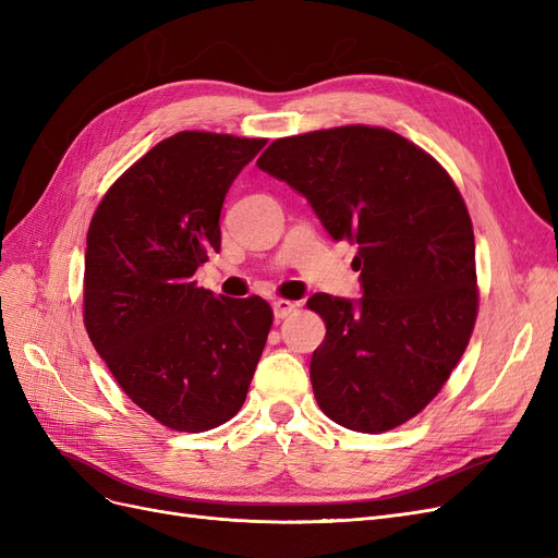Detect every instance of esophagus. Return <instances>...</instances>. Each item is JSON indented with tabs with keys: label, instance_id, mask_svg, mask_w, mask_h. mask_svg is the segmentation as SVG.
I'll return each mask as SVG.
<instances>
[{
	"label": "esophagus",
	"instance_id": "esophagus-1",
	"mask_svg": "<svg viewBox=\"0 0 558 558\" xmlns=\"http://www.w3.org/2000/svg\"><path fill=\"white\" fill-rule=\"evenodd\" d=\"M295 307H298V302H291V300H275L272 302V310H275L277 318H286L289 314H293Z\"/></svg>",
	"mask_w": 558,
	"mask_h": 558
}]
</instances>
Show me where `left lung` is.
Segmentation results:
<instances>
[{
	"label": "left lung",
	"instance_id": "8db88e82",
	"mask_svg": "<svg viewBox=\"0 0 558 558\" xmlns=\"http://www.w3.org/2000/svg\"><path fill=\"white\" fill-rule=\"evenodd\" d=\"M256 165L305 195L332 240L359 244L363 298L307 300L326 320L310 363L318 408L359 433L404 424L475 328V234L459 189L424 148L369 125L277 140Z\"/></svg>",
	"mask_w": 558,
	"mask_h": 558
}]
</instances>
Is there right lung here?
<instances>
[{
	"label": "right lung",
	"mask_w": 558,
	"mask_h": 558,
	"mask_svg": "<svg viewBox=\"0 0 558 558\" xmlns=\"http://www.w3.org/2000/svg\"><path fill=\"white\" fill-rule=\"evenodd\" d=\"M267 140L177 132L118 179L90 221L83 324L128 398L162 426L202 433L240 412L272 328L258 295L193 281L221 251V207Z\"/></svg>",
	"instance_id": "obj_1"
}]
</instances>
